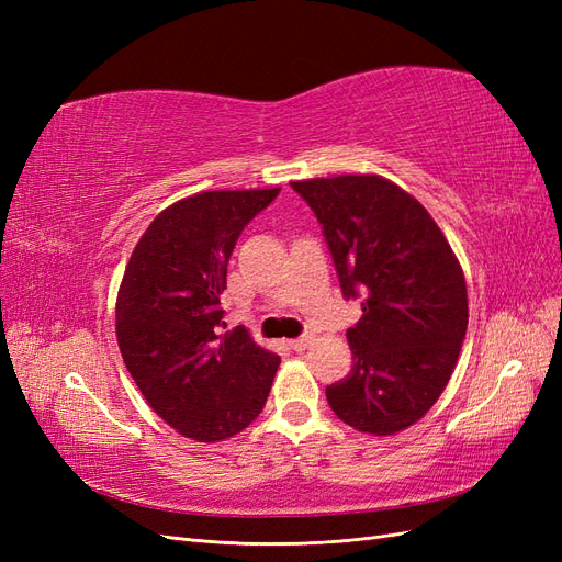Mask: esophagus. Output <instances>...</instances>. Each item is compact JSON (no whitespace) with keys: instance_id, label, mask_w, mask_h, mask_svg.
<instances>
[{"instance_id":"esophagus-1","label":"esophagus","mask_w":562,"mask_h":562,"mask_svg":"<svg viewBox=\"0 0 562 562\" xmlns=\"http://www.w3.org/2000/svg\"><path fill=\"white\" fill-rule=\"evenodd\" d=\"M312 335H300V337H295V339H291V349H295V351H304L307 349L310 345H312Z\"/></svg>"}]
</instances>
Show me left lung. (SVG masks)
Segmentation results:
<instances>
[{
	"mask_svg": "<svg viewBox=\"0 0 562 562\" xmlns=\"http://www.w3.org/2000/svg\"><path fill=\"white\" fill-rule=\"evenodd\" d=\"M333 255L339 288L363 316L347 330L351 372L326 398L349 427L389 436L443 394L462 349L467 283L443 232L417 199L378 176L291 182Z\"/></svg>",
	"mask_w": 562,
	"mask_h": 562,
	"instance_id": "8db88e82",
	"label": "left lung"
}]
</instances>
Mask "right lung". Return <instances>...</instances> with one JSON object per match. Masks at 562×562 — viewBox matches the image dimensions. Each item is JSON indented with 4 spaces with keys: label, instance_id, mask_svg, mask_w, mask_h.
Returning a JSON list of instances; mask_svg holds the SVG:
<instances>
[{
    "label": "right lung",
    "instance_id": "obj_1",
    "mask_svg": "<svg viewBox=\"0 0 562 562\" xmlns=\"http://www.w3.org/2000/svg\"><path fill=\"white\" fill-rule=\"evenodd\" d=\"M277 190L201 192L159 213L135 246L116 297L131 378L166 424L199 443L244 431L262 413L281 359L229 333L220 295L250 220Z\"/></svg>",
    "mask_w": 562,
    "mask_h": 562
}]
</instances>
